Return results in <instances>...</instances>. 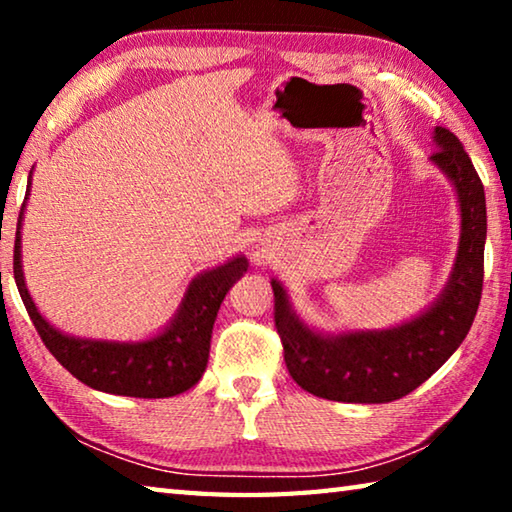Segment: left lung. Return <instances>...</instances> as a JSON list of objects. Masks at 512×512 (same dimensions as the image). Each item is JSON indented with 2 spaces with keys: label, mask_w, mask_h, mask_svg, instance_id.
<instances>
[{
  "label": "left lung",
  "mask_w": 512,
  "mask_h": 512,
  "mask_svg": "<svg viewBox=\"0 0 512 512\" xmlns=\"http://www.w3.org/2000/svg\"><path fill=\"white\" fill-rule=\"evenodd\" d=\"M431 164L452 183L461 237L449 280L418 316L388 329L325 334L309 327L275 277V327L289 375L316 397L352 404H386L415 391L452 357L470 332L483 289V248L488 232L485 192L463 144L447 128H433Z\"/></svg>",
  "instance_id": "obj_1"
}]
</instances>
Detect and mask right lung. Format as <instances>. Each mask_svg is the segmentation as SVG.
<instances>
[{
  "instance_id": "1",
  "label": "right lung",
  "mask_w": 512,
  "mask_h": 512,
  "mask_svg": "<svg viewBox=\"0 0 512 512\" xmlns=\"http://www.w3.org/2000/svg\"><path fill=\"white\" fill-rule=\"evenodd\" d=\"M31 173L27 198L31 192ZM27 198H24L15 232V284L42 343L47 345V350L54 354L60 366L72 372L83 384L94 388V391L144 397V400L173 397L196 386L207 368V359H210V341L216 314H219L225 293L248 271V259L244 255H235L228 262L198 273L189 282L176 314L158 334L149 336V339H81V336L65 334L51 325L38 311L27 289V282H24L22 219Z\"/></svg>"
}]
</instances>
